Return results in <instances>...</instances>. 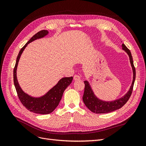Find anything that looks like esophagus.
Masks as SVG:
<instances>
[{
  "label": "esophagus",
  "mask_w": 146,
  "mask_h": 146,
  "mask_svg": "<svg viewBox=\"0 0 146 146\" xmlns=\"http://www.w3.org/2000/svg\"><path fill=\"white\" fill-rule=\"evenodd\" d=\"M80 78H81L80 76H78V75H75L74 77V80H80Z\"/></svg>",
  "instance_id": "esophagus-1"
}]
</instances>
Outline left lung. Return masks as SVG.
Returning <instances> with one entry per match:
<instances>
[{
	"label": "left lung",
	"mask_w": 146,
	"mask_h": 146,
	"mask_svg": "<svg viewBox=\"0 0 146 146\" xmlns=\"http://www.w3.org/2000/svg\"><path fill=\"white\" fill-rule=\"evenodd\" d=\"M122 49L124 50L129 56L131 66L132 67V69H133V78L130 90L128 91L127 93L121 99L111 102H105L97 98L94 95L93 91H92L88 82L84 81L85 86V90H84V94L83 96V100L84 104L86 105V107L92 112L100 114L107 113L115 111V110L122 107L130 98L132 91H133V85L135 80L136 70L133 64V58H132L130 50L125 46L124 44H122Z\"/></svg>",
	"instance_id": "left-lung-1"
}]
</instances>
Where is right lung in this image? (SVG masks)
<instances>
[{"instance_id": "1", "label": "right lung", "mask_w": 146, "mask_h": 146, "mask_svg": "<svg viewBox=\"0 0 146 146\" xmlns=\"http://www.w3.org/2000/svg\"><path fill=\"white\" fill-rule=\"evenodd\" d=\"M48 33V31L45 30L39 31L25 44V46L19 51L16 59L15 68L13 70V80H14L15 86L21 102L30 111L41 114H49L54 111V110L60 103L64 90L71 83L73 79L72 77L61 78L55 86L47 92V94L40 98H33L27 94L25 93L20 87L17 80L16 70L22 53L27 47L28 44L37 39L45 36Z\"/></svg>"}]
</instances>
